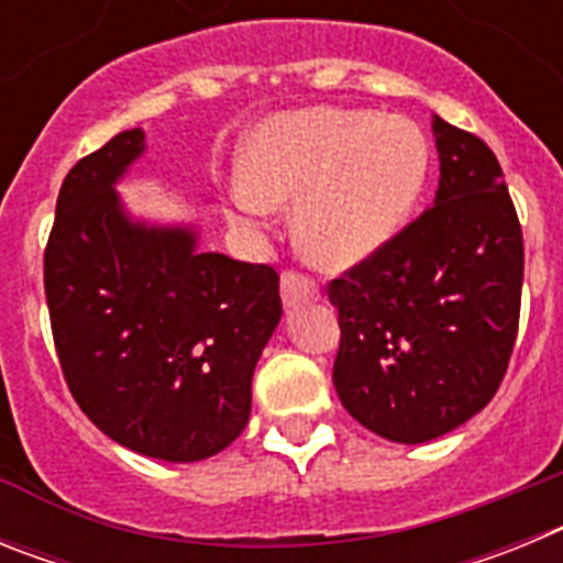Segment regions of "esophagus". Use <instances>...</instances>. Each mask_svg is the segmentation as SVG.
Here are the masks:
<instances>
[{
    "instance_id": "34e87169",
    "label": "esophagus",
    "mask_w": 563,
    "mask_h": 563,
    "mask_svg": "<svg viewBox=\"0 0 563 563\" xmlns=\"http://www.w3.org/2000/svg\"><path fill=\"white\" fill-rule=\"evenodd\" d=\"M318 298V285L312 278L301 276L296 271L282 273V301L285 307H298L307 305V301H316Z\"/></svg>"
}]
</instances>
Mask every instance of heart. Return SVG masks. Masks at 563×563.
I'll return each instance as SVG.
<instances>
[{"mask_svg":"<svg viewBox=\"0 0 563 563\" xmlns=\"http://www.w3.org/2000/svg\"><path fill=\"white\" fill-rule=\"evenodd\" d=\"M429 141L406 118L305 109L271 118L245 154L231 202L251 225L296 202V239L310 262L352 267L380 251L420 197Z\"/></svg>","mask_w":563,"mask_h":563,"instance_id":"b5f03b06","label":"heart"}]
</instances>
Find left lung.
I'll return each mask as SVG.
<instances>
[{
    "mask_svg": "<svg viewBox=\"0 0 563 563\" xmlns=\"http://www.w3.org/2000/svg\"><path fill=\"white\" fill-rule=\"evenodd\" d=\"M434 206L330 282L343 409L391 442H429L485 409L519 332L525 242L496 154L434 114Z\"/></svg>",
    "mask_w": 563,
    "mask_h": 563,
    "instance_id": "8db88e82",
    "label": "left lung"
}]
</instances>
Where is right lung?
I'll return each mask as SVG.
<instances>
[{
  "label": "right lung",
  "mask_w": 563,
  "mask_h": 563,
  "mask_svg": "<svg viewBox=\"0 0 563 563\" xmlns=\"http://www.w3.org/2000/svg\"><path fill=\"white\" fill-rule=\"evenodd\" d=\"M143 152V129H126L64 177L44 251L49 327L69 391L109 440L200 462L247 426L278 273L197 251V228L132 220L114 183Z\"/></svg>",
  "instance_id": "right-lung-1"
}]
</instances>
